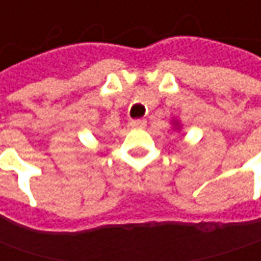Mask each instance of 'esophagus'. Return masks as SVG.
<instances>
[{"label":"esophagus","instance_id":"1","mask_svg":"<svg viewBox=\"0 0 261 261\" xmlns=\"http://www.w3.org/2000/svg\"><path fill=\"white\" fill-rule=\"evenodd\" d=\"M130 125L133 128H144L146 127V119H133Z\"/></svg>","mask_w":261,"mask_h":261}]
</instances>
